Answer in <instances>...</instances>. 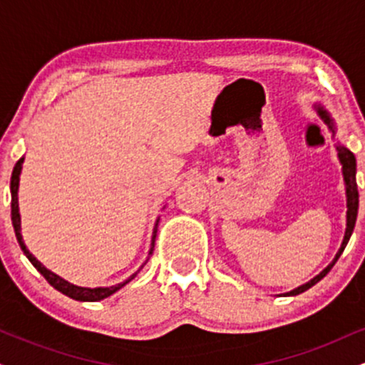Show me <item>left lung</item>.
I'll return each mask as SVG.
<instances>
[{"label": "left lung", "mask_w": 365, "mask_h": 365, "mask_svg": "<svg viewBox=\"0 0 365 365\" xmlns=\"http://www.w3.org/2000/svg\"><path fill=\"white\" fill-rule=\"evenodd\" d=\"M314 110H316L317 116L324 121L326 127L331 133H336V125H334V120L331 118L329 111L326 110L324 106H322L321 103H314ZM336 153H338V159H340V165H341V173H343V182H345V190H346V228H345V237H343V242H341V247L340 250H338L336 255H334V259L331 261L328 266L324 267V269L321 271L319 274L314 276L311 282L300 284V287L293 288L292 292H287L283 293V295H299V293H302L305 290H309V288L314 287L317 282H321L322 278H324L326 274L329 273L331 267L334 266V262L338 261V257H340L343 250H345L346 244H349L350 237H351V232H354V226H355V221H357V211H359V190H357V182H355V171H357V163H355V156L354 153H351L350 149H346L345 145H341L340 142L336 144Z\"/></svg>", "instance_id": "obj_1"}]
</instances>
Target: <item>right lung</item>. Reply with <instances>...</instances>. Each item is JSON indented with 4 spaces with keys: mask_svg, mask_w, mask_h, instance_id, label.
<instances>
[{
    "mask_svg": "<svg viewBox=\"0 0 365 365\" xmlns=\"http://www.w3.org/2000/svg\"><path fill=\"white\" fill-rule=\"evenodd\" d=\"M22 165H24V158H20L19 161H16L15 168H14V173H11V182H10V190H11V223H14V228H15V235H16V240H19V245L20 249L24 250V254L27 255L29 261L32 262V266L36 267L37 271H39L41 274L44 276L46 282L51 284L53 288H56L58 292H61L63 295L70 297V299L73 300H78V302H99V300L103 299H108V297L113 295L115 292H118L120 288H123L125 284L132 282L133 278H135L137 273L144 267V264L149 261L150 254H153L154 250V240H156V233H158V223L159 220H156V223H154V230H153V238H150V249H149V255L148 259H145V262L142 264L139 269L135 271L132 276H130L128 279H125L123 283H118V284H113V287H96V288H87V287H77V284L66 282V279H63L61 276L54 274L53 271H49L48 267L44 266V264H41L37 259L29 252L27 245L24 244V238H22V233H20V230H22V221H20V212H19V182H20V173H22Z\"/></svg>",
    "mask_w": 365,
    "mask_h": 365,
    "instance_id": "1",
    "label": "right lung"
}]
</instances>
